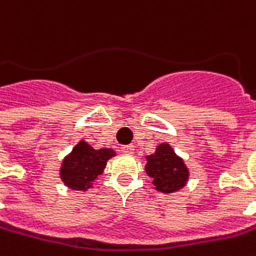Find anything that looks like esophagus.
<instances>
[{
	"label": "esophagus",
	"mask_w": 256,
	"mask_h": 256,
	"mask_svg": "<svg viewBox=\"0 0 256 256\" xmlns=\"http://www.w3.org/2000/svg\"><path fill=\"white\" fill-rule=\"evenodd\" d=\"M134 146L132 144H128V146H122L121 151L122 152H125V154H132L134 152Z\"/></svg>",
	"instance_id": "1"
}]
</instances>
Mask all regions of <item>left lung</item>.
<instances>
[{
    "mask_svg": "<svg viewBox=\"0 0 256 256\" xmlns=\"http://www.w3.org/2000/svg\"><path fill=\"white\" fill-rule=\"evenodd\" d=\"M146 172L152 177V184L162 193H172L186 184L188 170L183 160L176 156L168 144H161L147 157Z\"/></svg>",
    "mask_w": 256,
    "mask_h": 256,
    "instance_id": "left-lung-1",
    "label": "left lung"
}]
</instances>
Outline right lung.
Listing matches in <instances>:
<instances>
[{
	"label": "right lung",
	"mask_w": 256,
	"mask_h": 256,
	"mask_svg": "<svg viewBox=\"0 0 256 256\" xmlns=\"http://www.w3.org/2000/svg\"><path fill=\"white\" fill-rule=\"evenodd\" d=\"M115 152L110 148L94 150L84 141H80L73 148L60 168V177L64 184L73 190H86L102 174L106 161L114 157Z\"/></svg>",
	"instance_id": "1"
}]
</instances>
